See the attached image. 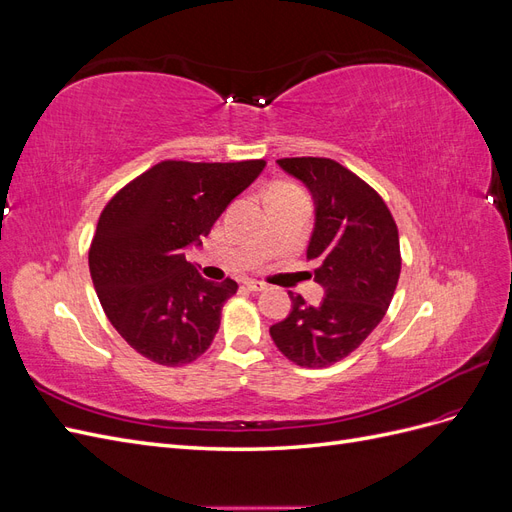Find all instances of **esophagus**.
Here are the masks:
<instances>
[{"label":"esophagus","mask_w":512,"mask_h":512,"mask_svg":"<svg viewBox=\"0 0 512 512\" xmlns=\"http://www.w3.org/2000/svg\"><path fill=\"white\" fill-rule=\"evenodd\" d=\"M243 286L247 288V290H252V292H262V290H267V286L262 284V282H256V280H245L243 282Z\"/></svg>","instance_id":"34e87169"}]
</instances>
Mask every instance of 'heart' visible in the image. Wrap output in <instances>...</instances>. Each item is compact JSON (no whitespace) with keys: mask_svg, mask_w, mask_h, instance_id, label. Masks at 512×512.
<instances>
[{"mask_svg":"<svg viewBox=\"0 0 512 512\" xmlns=\"http://www.w3.org/2000/svg\"><path fill=\"white\" fill-rule=\"evenodd\" d=\"M282 185H286V188H292V185H288V183H282Z\"/></svg>","mask_w":512,"mask_h":512,"instance_id":"b5f03b06","label":"heart"}]
</instances>
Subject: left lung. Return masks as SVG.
Wrapping results in <instances>:
<instances>
[{
  "mask_svg": "<svg viewBox=\"0 0 512 512\" xmlns=\"http://www.w3.org/2000/svg\"><path fill=\"white\" fill-rule=\"evenodd\" d=\"M316 203L307 258L324 288L320 305L290 292L288 318L269 329L288 361L329 367L346 359L384 318L401 273L399 232L382 196L352 170L329 158H282Z\"/></svg>",
  "mask_w": 512,
  "mask_h": 512,
  "instance_id": "obj_1",
  "label": "left lung"
}]
</instances>
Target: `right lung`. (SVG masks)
<instances>
[{
  "label": "right lung",
  "instance_id": "right-lung-1",
  "mask_svg": "<svg viewBox=\"0 0 512 512\" xmlns=\"http://www.w3.org/2000/svg\"><path fill=\"white\" fill-rule=\"evenodd\" d=\"M265 160H164L108 200L89 247V273L115 331L145 359L196 361L220 329L237 282H207L183 250L200 245Z\"/></svg>",
  "mask_w": 512,
  "mask_h": 512
}]
</instances>
